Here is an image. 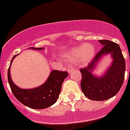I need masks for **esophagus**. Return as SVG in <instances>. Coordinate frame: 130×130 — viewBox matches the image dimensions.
Wrapping results in <instances>:
<instances>
[{
	"instance_id": "34e87169",
	"label": "esophagus",
	"mask_w": 130,
	"mask_h": 130,
	"mask_svg": "<svg viewBox=\"0 0 130 130\" xmlns=\"http://www.w3.org/2000/svg\"><path fill=\"white\" fill-rule=\"evenodd\" d=\"M73 70H74V67L72 65H69L68 67H67V71L69 73H71Z\"/></svg>"
}]
</instances>
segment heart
I'll return each instance as SVG.
<instances>
[{
	"label": "heart",
	"mask_w": 130,
	"mask_h": 130,
	"mask_svg": "<svg viewBox=\"0 0 130 130\" xmlns=\"http://www.w3.org/2000/svg\"><path fill=\"white\" fill-rule=\"evenodd\" d=\"M94 54V47L90 44H84L67 51L65 53V56L69 61H73L82 58L83 62H87L92 59Z\"/></svg>",
	"instance_id": "b5f03b06"
}]
</instances>
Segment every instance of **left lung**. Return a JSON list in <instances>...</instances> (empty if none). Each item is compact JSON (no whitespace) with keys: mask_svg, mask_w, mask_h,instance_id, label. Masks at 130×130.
Here are the masks:
<instances>
[{"mask_svg":"<svg viewBox=\"0 0 130 130\" xmlns=\"http://www.w3.org/2000/svg\"><path fill=\"white\" fill-rule=\"evenodd\" d=\"M103 47L95 55L87 67L80 69L82 78L81 88L91 100L103 101L117 94L123 85L125 71V62L118 44L109 40H100ZM111 54L113 61L104 76L96 77L92 74L99 60L103 55Z\"/></svg>","mask_w":130,"mask_h":130,"instance_id":"1","label":"left lung"}]
</instances>
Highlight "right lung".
<instances>
[{
	"label": "right lung",
	"mask_w": 130,
	"mask_h": 130,
	"mask_svg": "<svg viewBox=\"0 0 130 130\" xmlns=\"http://www.w3.org/2000/svg\"><path fill=\"white\" fill-rule=\"evenodd\" d=\"M30 48L41 50L43 48L31 47ZM16 55L10 61V65ZM10 65L8 69V81L12 93L21 103L34 109H45L53 105L59 98L62 83L68 76L66 71L53 70L44 84L31 89H21L12 82L10 74Z\"/></svg>",
	"instance_id": "right-lung-1"
}]
</instances>
